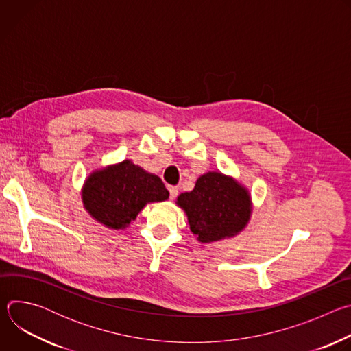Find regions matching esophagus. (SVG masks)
I'll use <instances>...</instances> for the list:
<instances>
[{
    "instance_id": "obj_1",
    "label": "esophagus",
    "mask_w": 351,
    "mask_h": 351,
    "mask_svg": "<svg viewBox=\"0 0 351 351\" xmlns=\"http://www.w3.org/2000/svg\"><path fill=\"white\" fill-rule=\"evenodd\" d=\"M168 190H169V198L171 199H173L179 193V187H176V186H168Z\"/></svg>"
}]
</instances>
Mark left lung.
Wrapping results in <instances>:
<instances>
[{"label":"left lung","instance_id":"obj_1","mask_svg":"<svg viewBox=\"0 0 351 351\" xmlns=\"http://www.w3.org/2000/svg\"><path fill=\"white\" fill-rule=\"evenodd\" d=\"M176 204L187 215L190 230L199 243H214L239 234L252 218L248 190L222 172L199 176L191 191L182 193Z\"/></svg>","mask_w":351,"mask_h":351}]
</instances>
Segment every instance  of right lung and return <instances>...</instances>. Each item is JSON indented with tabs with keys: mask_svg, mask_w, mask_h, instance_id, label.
<instances>
[{
	"mask_svg": "<svg viewBox=\"0 0 351 351\" xmlns=\"http://www.w3.org/2000/svg\"><path fill=\"white\" fill-rule=\"evenodd\" d=\"M162 180L130 160L91 172L82 187L84 210L108 229H125L149 203L168 199Z\"/></svg>",
	"mask_w": 351,
	"mask_h": 351,
	"instance_id": "right-lung-1",
	"label": "right lung"
}]
</instances>
